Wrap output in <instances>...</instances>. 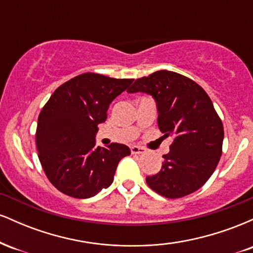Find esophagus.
<instances>
[{"instance_id":"1","label":"esophagus","mask_w":253,"mask_h":253,"mask_svg":"<svg viewBox=\"0 0 253 253\" xmlns=\"http://www.w3.org/2000/svg\"><path fill=\"white\" fill-rule=\"evenodd\" d=\"M130 152L133 153V155H140V153H144L145 152V149L141 146H136V145H133V146H130Z\"/></svg>"}]
</instances>
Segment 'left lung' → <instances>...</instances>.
<instances>
[{
    "mask_svg": "<svg viewBox=\"0 0 253 253\" xmlns=\"http://www.w3.org/2000/svg\"><path fill=\"white\" fill-rule=\"evenodd\" d=\"M127 91L155 98L159 129L173 136L162 169L146 177L149 187L168 199L200 189L219 163L223 141L222 123L207 92L190 78L168 70L138 78Z\"/></svg>",
    "mask_w": 253,
    "mask_h": 253,
    "instance_id": "left-lung-1",
    "label": "left lung"
}]
</instances>
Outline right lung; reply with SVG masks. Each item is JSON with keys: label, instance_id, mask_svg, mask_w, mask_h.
<instances>
[{"label": "right lung", "instance_id": "1", "mask_svg": "<svg viewBox=\"0 0 253 253\" xmlns=\"http://www.w3.org/2000/svg\"><path fill=\"white\" fill-rule=\"evenodd\" d=\"M133 80H118L86 72L54 90L38 118V157L58 190L75 199H89L114 181L119 162L130 155L128 146H96L97 126L106 121L115 97Z\"/></svg>", "mask_w": 253, "mask_h": 253}]
</instances>
